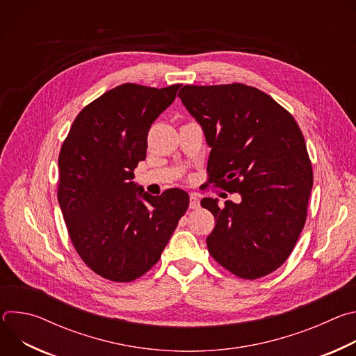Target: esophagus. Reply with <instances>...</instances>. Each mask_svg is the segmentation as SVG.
Here are the masks:
<instances>
[{
    "label": "esophagus",
    "mask_w": 356,
    "mask_h": 356,
    "mask_svg": "<svg viewBox=\"0 0 356 356\" xmlns=\"http://www.w3.org/2000/svg\"><path fill=\"white\" fill-rule=\"evenodd\" d=\"M200 207V200L195 194H191L190 195V209L191 210H197Z\"/></svg>",
    "instance_id": "34e87169"
}]
</instances>
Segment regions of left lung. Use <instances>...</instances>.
<instances>
[{"label": "left lung", "instance_id": "left-lung-1", "mask_svg": "<svg viewBox=\"0 0 356 356\" xmlns=\"http://www.w3.org/2000/svg\"><path fill=\"white\" fill-rule=\"evenodd\" d=\"M179 97L211 146L209 184L239 193L241 204L202 198L217 220L210 255L236 277L255 280L290 257L307 220L313 166L294 117L242 83L183 86Z\"/></svg>", "mask_w": 356, "mask_h": 356}]
</instances>
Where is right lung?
Masks as SVG:
<instances>
[{
	"mask_svg": "<svg viewBox=\"0 0 356 356\" xmlns=\"http://www.w3.org/2000/svg\"><path fill=\"white\" fill-rule=\"evenodd\" d=\"M180 86L108 90L77 114L60 147L58 200L69 236L83 262L111 282L154 268L187 211L186 191L150 195L131 181L146 158L150 125Z\"/></svg>",
	"mask_w": 356,
	"mask_h": 356,
	"instance_id": "right-lung-1",
	"label": "right lung"
}]
</instances>
